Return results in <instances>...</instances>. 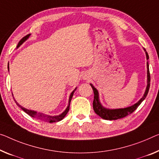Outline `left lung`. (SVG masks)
Returning a JSON list of instances; mask_svg holds the SVG:
<instances>
[{"label":"left lung","mask_w":159,"mask_h":159,"mask_svg":"<svg viewBox=\"0 0 159 159\" xmlns=\"http://www.w3.org/2000/svg\"><path fill=\"white\" fill-rule=\"evenodd\" d=\"M143 50L145 51L146 56V60H148V55L146 50L143 48ZM146 66H147V85H146V88L145 90L143 96L141 97L139 101L136 102V104L131 105L130 107H126V108H119V109H108L106 107H103V105L101 104L99 100V92L96 88H95L93 84H90L91 87L94 91V101H93V109L95 113L97 115L99 116L101 118L106 119V120H116V119L124 118L126 116H128L129 114L131 113L136 110L137 109V107L140 105V104L142 102L143 100L147 96L148 89L150 87V73H149V67H148V62L147 61L146 62Z\"/></svg>","instance_id":"left-lung-1"}]
</instances>
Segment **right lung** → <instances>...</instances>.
<instances>
[{"label":"right lung","mask_w":159,"mask_h":159,"mask_svg":"<svg viewBox=\"0 0 159 159\" xmlns=\"http://www.w3.org/2000/svg\"><path fill=\"white\" fill-rule=\"evenodd\" d=\"M31 34H28V35H27L25 37L21 39V40L19 41V43L18 44V45H17V48H18L20 46L23 44L24 42H25V41L28 40L30 37ZM8 71H9V64L8 65ZM77 89V87L75 88V89L73 90L72 92V93L70 94V96L69 97V102H68V105L67 107V108L65 109V110L62 112V114H59V115H55V116H51V115H49V114H44L42 113V112H38V111H34V110H30V109H28L25 108V107H22L21 105L19 104L18 102L16 101V99L15 100V102H16V104L18 105L19 107H20V108L23 109V110L28 114V115H30V116L33 117V118H36L38 119H40V120H42L44 121H46V122H50V123H53V122H57V121H60L62 120L65 118V116L67 115V112L69 111V109H70V102H71V99L72 98V96L73 94H74V92L75 90ZM13 94V93H12ZM14 98V97H13Z\"/></svg>","instance_id":"1"}]
</instances>
